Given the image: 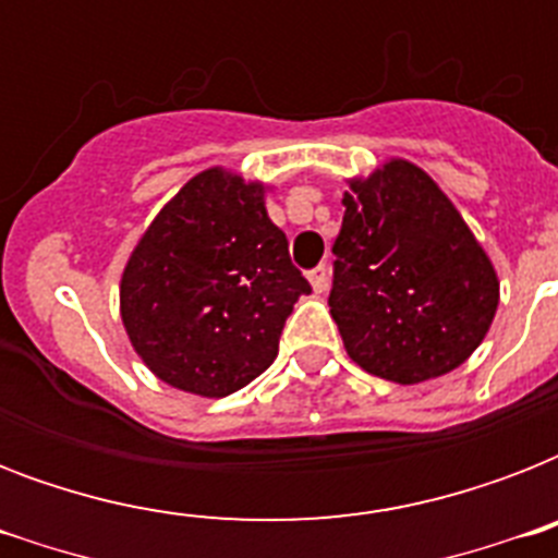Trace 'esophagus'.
I'll list each match as a JSON object with an SVG mask.
<instances>
[{
	"instance_id": "34e87169",
	"label": "esophagus",
	"mask_w": 558,
	"mask_h": 558,
	"mask_svg": "<svg viewBox=\"0 0 558 558\" xmlns=\"http://www.w3.org/2000/svg\"><path fill=\"white\" fill-rule=\"evenodd\" d=\"M306 278H310V283H313L315 292H324V289H327V283H330V271H327V266H315V269L306 271Z\"/></svg>"
}]
</instances>
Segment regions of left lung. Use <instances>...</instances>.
<instances>
[{
	"instance_id": "obj_1",
	"label": "left lung",
	"mask_w": 558,
	"mask_h": 558,
	"mask_svg": "<svg viewBox=\"0 0 558 558\" xmlns=\"http://www.w3.org/2000/svg\"><path fill=\"white\" fill-rule=\"evenodd\" d=\"M330 313L350 359L416 385L463 365L498 310V278L446 193L397 159L350 182Z\"/></svg>"
}]
</instances>
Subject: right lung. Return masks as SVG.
I'll list each match as a JSON object with an SVG mask.
<instances>
[{
	"instance_id": "1",
	"label": "right lung",
	"mask_w": 558,
	"mask_h": 558,
	"mask_svg": "<svg viewBox=\"0 0 558 558\" xmlns=\"http://www.w3.org/2000/svg\"><path fill=\"white\" fill-rule=\"evenodd\" d=\"M306 292L263 187L214 168L193 177L135 245L121 318L161 381L228 397L275 362L292 304Z\"/></svg>"
}]
</instances>
